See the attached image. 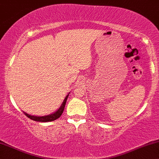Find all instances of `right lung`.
Segmentation results:
<instances>
[{"mask_svg":"<svg viewBox=\"0 0 159 159\" xmlns=\"http://www.w3.org/2000/svg\"><path fill=\"white\" fill-rule=\"evenodd\" d=\"M68 95H69V93H68V95L66 96V98L64 99L63 102H62L61 106H60L59 108L57 109V111H56L55 112L51 113L49 115H46V116H33V115H30L29 113L24 112L23 111V113H25V115L27 117H29V119H32L34 121H40V122H47V121H52L56 120L58 118H60V116L62 115V112H63L64 108H65V105H66V101H67V99L68 97Z\"/></svg>","mask_w":159,"mask_h":159,"instance_id":"add662e5","label":"right lung"}]
</instances>
